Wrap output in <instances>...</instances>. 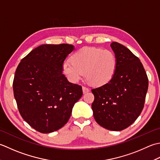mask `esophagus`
<instances>
[{"label":"esophagus","mask_w":160,"mask_h":160,"mask_svg":"<svg viewBox=\"0 0 160 160\" xmlns=\"http://www.w3.org/2000/svg\"><path fill=\"white\" fill-rule=\"evenodd\" d=\"M82 90H83V94H86V93H87V92H90V89L89 88H86V87H83L82 88Z\"/></svg>","instance_id":"1"}]
</instances>
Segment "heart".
<instances>
[{
  "label": "heart",
  "mask_w": 160,
  "mask_h": 160,
  "mask_svg": "<svg viewBox=\"0 0 160 160\" xmlns=\"http://www.w3.org/2000/svg\"><path fill=\"white\" fill-rule=\"evenodd\" d=\"M117 68L115 53L101 48H83L75 52L70 60L63 62L62 72L68 80L77 83L86 74L94 86H102L112 80Z\"/></svg>",
  "instance_id": "b5f03b06"
}]
</instances>
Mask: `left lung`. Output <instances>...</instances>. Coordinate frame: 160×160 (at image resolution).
<instances>
[{
    "instance_id": "1",
    "label": "left lung",
    "mask_w": 160,
    "mask_h": 160,
    "mask_svg": "<svg viewBox=\"0 0 160 160\" xmlns=\"http://www.w3.org/2000/svg\"><path fill=\"white\" fill-rule=\"evenodd\" d=\"M117 68L109 83L92 90L93 116L101 126L120 131L128 128L141 114L148 79L139 58L117 42L110 44Z\"/></svg>"
}]
</instances>
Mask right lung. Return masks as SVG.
<instances>
[{"instance_id":"obj_1","label":"right lung","mask_w":160,"mask_h":160,"mask_svg":"<svg viewBox=\"0 0 160 160\" xmlns=\"http://www.w3.org/2000/svg\"><path fill=\"white\" fill-rule=\"evenodd\" d=\"M74 50L69 44L36 48L16 68L13 90L21 115L42 133L57 131L68 122L82 88L68 81L61 66Z\"/></svg>"}]
</instances>
